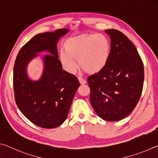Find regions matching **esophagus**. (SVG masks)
Masks as SVG:
<instances>
[{"instance_id": "34e87169", "label": "esophagus", "mask_w": 158, "mask_h": 158, "mask_svg": "<svg viewBox=\"0 0 158 158\" xmlns=\"http://www.w3.org/2000/svg\"><path fill=\"white\" fill-rule=\"evenodd\" d=\"M78 79H79V83L81 84H86V81H85V80H84V79L81 78V77H79Z\"/></svg>"}]
</instances>
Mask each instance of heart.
I'll list each match as a JSON object with an SVG mask.
<instances>
[{
    "mask_svg": "<svg viewBox=\"0 0 158 158\" xmlns=\"http://www.w3.org/2000/svg\"><path fill=\"white\" fill-rule=\"evenodd\" d=\"M64 52L59 56L65 70L73 73L77 63L80 68L90 74L100 73L105 68L111 53L108 37L102 34L84 33L67 39L63 42Z\"/></svg>",
    "mask_w": 158,
    "mask_h": 158,
    "instance_id": "heart-1",
    "label": "heart"
}]
</instances>
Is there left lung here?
<instances>
[{"mask_svg": "<svg viewBox=\"0 0 158 158\" xmlns=\"http://www.w3.org/2000/svg\"><path fill=\"white\" fill-rule=\"evenodd\" d=\"M111 39V53L105 68L88 78L90 101L98 116L118 121L137 105L143 89V65L135 45L121 31L105 30Z\"/></svg>", "mask_w": 158, "mask_h": 158, "instance_id": "obj_1", "label": "left lung"}]
</instances>
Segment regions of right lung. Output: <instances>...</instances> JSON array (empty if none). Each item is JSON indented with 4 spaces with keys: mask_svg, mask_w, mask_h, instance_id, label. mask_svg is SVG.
I'll use <instances>...</instances> for the list:
<instances>
[{
    "mask_svg": "<svg viewBox=\"0 0 158 158\" xmlns=\"http://www.w3.org/2000/svg\"><path fill=\"white\" fill-rule=\"evenodd\" d=\"M69 32L68 28L40 33L21 48L14 66L15 97L18 108L29 121L43 128H54L65 121L74 95L79 87L78 79L63 70L58 59L57 43ZM47 52L41 55L40 52ZM37 57L44 63V71L37 80L27 74L28 64Z\"/></svg>",
    "mask_w": 158,
    "mask_h": 158,
    "instance_id": "add662e5",
    "label": "right lung"
}]
</instances>
